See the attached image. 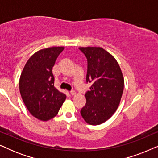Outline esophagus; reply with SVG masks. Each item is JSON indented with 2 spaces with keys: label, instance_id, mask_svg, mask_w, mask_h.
<instances>
[{
  "label": "esophagus",
  "instance_id": "34e87169",
  "mask_svg": "<svg viewBox=\"0 0 158 158\" xmlns=\"http://www.w3.org/2000/svg\"><path fill=\"white\" fill-rule=\"evenodd\" d=\"M75 94H76V93H75V90H71L70 91V94L72 95V96H75Z\"/></svg>",
  "mask_w": 158,
  "mask_h": 158
}]
</instances>
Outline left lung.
Masks as SVG:
<instances>
[{
	"label": "left lung",
	"instance_id": "obj_1",
	"mask_svg": "<svg viewBox=\"0 0 158 158\" xmlns=\"http://www.w3.org/2000/svg\"><path fill=\"white\" fill-rule=\"evenodd\" d=\"M87 58L86 81L92 83L85 94L82 117L88 124L98 125L115 113L124 90L122 72L115 58L101 47H79Z\"/></svg>",
	"mask_w": 158,
	"mask_h": 158
}]
</instances>
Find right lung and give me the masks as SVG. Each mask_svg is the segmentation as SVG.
<instances>
[{
  "mask_svg": "<svg viewBox=\"0 0 158 158\" xmlns=\"http://www.w3.org/2000/svg\"><path fill=\"white\" fill-rule=\"evenodd\" d=\"M64 47H52L34 53L28 60L19 80L21 98L30 114L42 121L55 117L66 96L55 88L52 68Z\"/></svg>",
  "mask_w": 158,
  "mask_h": 158,
  "instance_id": "obj_1",
  "label": "right lung"
}]
</instances>
